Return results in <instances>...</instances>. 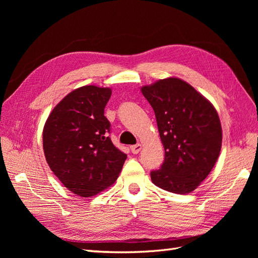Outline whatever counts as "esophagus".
I'll use <instances>...</instances> for the list:
<instances>
[{
	"label": "esophagus",
	"instance_id": "esophagus-1",
	"mask_svg": "<svg viewBox=\"0 0 258 258\" xmlns=\"http://www.w3.org/2000/svg\"><path fill=\"white\" fill-rule=\"evenodd\" d=\"M130 150L132 154H138L140 151L142 150V145L141 144H136V145H132L130 146Z\"/></svg>",
	"mask_w": 258,
	"mask_h": 258
}]
</instances>
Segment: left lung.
Segmentation results:
<instances>
[{"label":"left lung","mask_w":258,"mask_h":258,"mask_svg":"<svg viewBox=\"0 0 258 258\" xmlns=\"http://www.w3.org/2000/svg\"><path fill=\"white\" fill-rule=\"evenodd\" d=\"M141 91L155 112L165 148V161L151 172L152 182L170 192H191L221 153L222 126L215 107L176 77L143 86Z\"/></svg>","instance_id":"1"}]
</instances>
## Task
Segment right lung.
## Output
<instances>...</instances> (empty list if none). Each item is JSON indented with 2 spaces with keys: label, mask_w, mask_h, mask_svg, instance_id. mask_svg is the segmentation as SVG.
<instances>
[{
  "label": "right lung",
  "mask_w": 258,
  "mask_h": 258,
  "mask_svg": "<svg viewBox=\"0 0 258 258\" xmlns=\"http://www.w3.org/2000/svg\"><path fill=\"white\" fill-rule=\"evenodd\" d=\"M111 88L83 86L54 106L45 122L46 161L73 194L92 197L118 177L127 155L114 146L104 107Z\"/></svg>",
  "instance_id": "1"
}]
</instances>
